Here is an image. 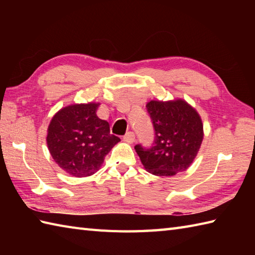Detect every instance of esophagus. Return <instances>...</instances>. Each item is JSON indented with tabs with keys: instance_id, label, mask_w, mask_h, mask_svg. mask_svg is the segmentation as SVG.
Segmentation results:
<instances>
[{
	"instance_id": "34e87169",
	"label": "esophagus",
	"mask_w": 255,
	"mask_h": 255,
	"mask_svg": "<svg viewBox=\"0 0 255 255\" xmlns=\"http://www.w3.org/2000/svg\"><path fill=\"white\" fill-rule=\"evenodd\" d=\"M134 139H136V137H134V133L131 132V131L127 132V133L124 136V141H126L127 143H132V142H134Z\"/></svg>"
}]
</instances>
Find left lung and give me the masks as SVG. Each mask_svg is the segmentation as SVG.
I'll use <instances>...</instances> for the list:
<instances>
[{"label":"left lung","mask_w":255,"mask_h":255,"mask_svg":"<svg viewBox=\"0 0 255 255\" xmlns=\"http://www.w3.org/2000/svg\"><path fill=\"white\" fill-rule=\"evenodd\" d=\"M152 121L154 145L134 149L143 167L156 176H173L193 163L204 139L198 112L185 100L150 101L145 105Z\"/></svg>","instance_id":"1"}]
</instances>
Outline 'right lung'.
Wrapping results in <instances>:
<instances>
[{"mask_svg": "<svg viewBox=\"0 0 255 255\" xmlns=\"http://www.w3.org/2000/svg\"><path fill=\"white\" fill-rule=\"evenodd\" d=\"M100 105L90 102L62 107L48 126V150L56 163L70 175H93L101 169L106 154L121 141L111 134L110 124L97 117Z\"/></svg>", "mask_w": 255, "mask_h": 255, "instance_id": "obj_1", "label": "right lung"}]
</instances>
